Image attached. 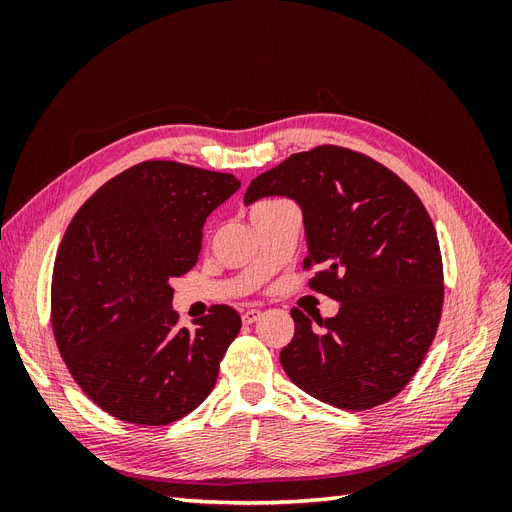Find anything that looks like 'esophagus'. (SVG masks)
I'll list each match as a JSON object with an SVG mask.
<instances>
[{
	"mask_svg": "<svg viewBox=\"0 0 512 512\" xmlns=\"http://www.w3.org/2000/svg\"><path fill=\"white\" fill-rule=\"evenodd\" d=\"M260 318V309H245V312L241 314V320L243 324H252Z\"/></svg>",
	"mask_w": 512,
	"mask_h": 512,
	"instance_id": "1",
	"label": "esophagus"
}]
</instances>
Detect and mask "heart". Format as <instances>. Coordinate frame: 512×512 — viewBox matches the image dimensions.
Masks as SVG:
<instances>
[{
  "label": "heart",
  "instance_id": "b5f03b06",
  "mask_svg": "<svg viewBox=\"0 0 512 512\" xmlns=\"http://www.w3.org/2000/svg\"><path fill=\"white\" fill-rule=\"evenodd\" d=\"M275 203H280V200H262V203H258V205L252 209V213H254V211H260V209H267V207H271V205H275Z\"/></svg>",
  "mask_w": 512,
  "mask_h": 512
}]
</instances>
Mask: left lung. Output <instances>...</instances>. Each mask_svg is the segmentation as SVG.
Here are the masks:
<instances>
[{
	"label": "left lung",
	"mask_w": 512,
	"mask_h": 512,
	"mask_svg": "<svg viewBox=\"0 0 512 512\" xmlns=\"http://www.w3.org/2000/svg\"><path fill=\"white\" fill-rule=\"evenodd\" d=\"M288 196L303 211L309 288L339 301L316 331L294 307L280 361L301 391L369 410L412 380L436 337L444 275L436 228L408 183L359 151L322 145L258 175L245 205Z\"/></svg>",
	"instance_id": "obj_1"
}]
</instances>
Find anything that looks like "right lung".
Segmentation results:
<instances>
[{
    "label": "right lung",
    "instance_id": "right-lung-1",
    "mask_svg": "<svg viewBox=\"0 0 512 512\" xmlns=\"http://www.w3.org/2000/svg\"><path fill=\"white\" fill-rule=\"evenodd\" d=\"M239 185L228 173L141 162L106 181L61 239L55 342L83 393L119 421L168 425L213 391L241 318L213 305L192 331L177 329L170 280L196 265L205 220Z\"/></svg>",
    "mask_w": 512,
    "mask_h": 512
}]
</instances>
